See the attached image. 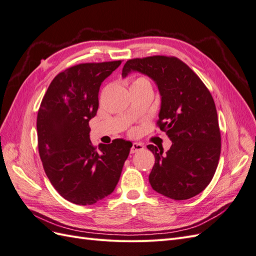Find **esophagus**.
Wrapping results in <instances>:
<instances>
[{"label":"esophagus","instance_id":"esophagus-1","mask_svg":"<svg viewBox=\"0 0 256 256\" xmlns=\"http://www.w3.org/2000/svg\"><path fill=\"white\" fill-rule=\"evenodd\" d=\"M144 150L143 144H141V143H134L132 146H131L130 152H131V154H134V152H140V150Z\"/></svg>","mask_w":256,"mask_h":256}]
</instances>
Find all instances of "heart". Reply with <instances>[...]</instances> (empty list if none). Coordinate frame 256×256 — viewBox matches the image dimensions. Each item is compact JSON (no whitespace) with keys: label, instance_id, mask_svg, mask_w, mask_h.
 <instances>
[{"label":"heart","instance_id":"b5f03b06","mask_svg":"<svg viewBox=\"0 0 256 256\" xmlns=\"http://www.w3.org/2000/svg\"><path fill=\"white\" fill-rule=\"evenodd\" d=\"M141 82H147V80L144 79V78H138V79L134 82V83H141Z\"/></svg>","mask_w":256,"mask_h":256}]
</instances>
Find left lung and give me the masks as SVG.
Segmentation results:
<instances>
[{
	"label": "left lung",
	"mask_w": 256,
	"mask_h": 256,
	"mask_svg": "<svg viewBox=\"0 0 256 256\" xmlns=\"http://www.w3.org/2000/svg\"><path fill=\"white\" fill-rule=\"evenodd\" d=\"M132 70L147 74L158 85L161 109L156 125L173 142L166 154L162 147L147 145L154 156L152 188L176 200L198 196L212 182L221 152L218 115L210 92L175 56L128 60L122 76Z\"/></svg>",
	"instance_id": "8db88e82"
}]
</instances>
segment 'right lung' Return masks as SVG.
I'll return each instance as SVG.
<instances>
[{
	"label": "right lung",
	"mask_w": 256,
	"mask_h": 256,
	"mask_svg": "<svg viewBox=\"0 0 256 256\" xmlns=\"http://www.w3.org/2000/svg\"><path fill=\"white\" fill-rule=\"evenodd\" d=\"M122 60L82 63L58 74L37 114L38 152L50 182L65 200L97 203L114 191L131 142L94 146L88 122L98 110L100 85Z\"/></svg>",
	"instance_id": "right-lung-1"
}]
</instances>
